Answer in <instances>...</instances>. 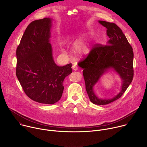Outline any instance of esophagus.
I'll return each instance as SVG.
<instances>
[{
  "label": "esophagus",
  "instance_id": "esophagus-1",
  "mask_svg": "<svg viewBox=\"0 0 147 147\" xmlns=\"http://www.w3.org/2000/svg\"><path fill=\"white\" fill-rule=\"evenodd\" d=\"M72 69H73V70L74 71H77V70H78V67H77L76 65H73V66H72Z\"/></svg>",
  "mask_w": 147,
  "mask_h": 147
}]
</instances>
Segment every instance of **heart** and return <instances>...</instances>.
<instances>
[{"instance_id":"1","label":"heart","mask_w":147,"mask_h":147,"mask_svg":"<svg viewBox=\"0 0 147 147\" xmlns=\"http://www.w3.org/2000/svg\"><path fill=\"white\" fill-rule=\"evenodd\" d=\"M76 40V38L70 37L67 39V41L70 40ZM93 40L92 37L88 36L86 38L77 40L74 44L73 49L76 55L80 57H82L88 55L93 49Z\"/></svg>"}]
</instances>
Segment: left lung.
I'll return each instance as SVG.
<instances>
[{"label":"left lung","instance_id":"1","mask_svg":"<svg viewBox=\"0 0 147 147\" xmlns=\"http://www.w3.org/2000/svg\"><path fill=\"white\" fill-rule=\"evenodd\" d=\"M98 22L107 28V35L110 39L105 46L95 47L88 56L80 61L78 65L83 69L86 89L91 102L102 105L119 99L130 86L134 76V53L126 37L116 24L100 20ZM111 70L120 76L121 90L112 98H100L94 92L93 88L101 77Z\"/></svg>","mask_w":147,"mask_h":147}]
</instances>
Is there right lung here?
Segmentation results:
<instances>
[{
	"mask_svg": "<svg viewBox=\"0 0 147 147\" xmlns=\"http://www.w3.org/2000/svg\"><path fill=\"white\" fill-rule=\"evenodd\" d=\"M52 19L35 20L27 27L17 48L16 76L26 95L40 103L54 104L62 96L71 64L55 63L50 44Z\"/></svg>",
	"mask_w": 147,
	"mask_h": 147,
	"instance_id": "add662e5",
	"label": "right lung"
}]
</instances>
